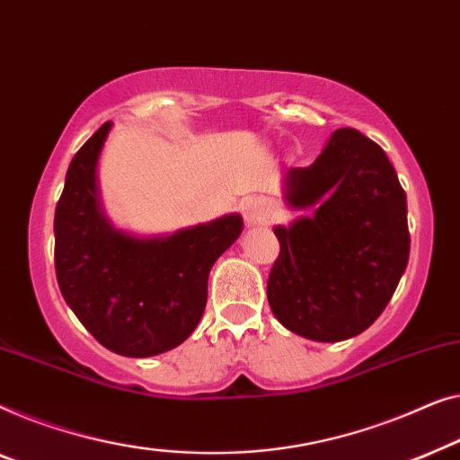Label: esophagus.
<instances>
[{"instance_id":"1","label":"esophagus","mask_w":460,"mask_h":460,"mask_svg":"<svg viewBox=\"0 0 460 460\" xmlns=\"http://www.w3.org/2000/svg\"><path fill=\"white\" fill-rule=\"evenodd\" d=\"M242 210H243L245 221H248L250 225L269 223L270 217H273V204H270L269 199L262 196L245 198L242 204Z\"/></svg>"}]
</instances>
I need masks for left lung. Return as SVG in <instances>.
<instances>
[{"mask_svg":"<svg viewBox=\"0 0 460 460\" xmlns=\"http://www.w3.org/2000/svg\"><path fill=\"white\" fill-rule=\"evenodd\" d=\"M286 199L314 208L275 227L279 256L267 297L277 321L314 341H341L384 313L409 264L406 193L381 147L338 128L306 168H289Z\"/></svg>","mask_w":460,"mask_h":460,"instance_id":"8db88e82","label":"left lung"}]
</instances>
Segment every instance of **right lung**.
Listing matches in <instances>:
<instances>
[{
    "label": "right lung",
    "mask_w": 460,
    "mask_h": 460,
    "mask_svg": "<svg viewBox=\"0 0 460 460\" xmlns=\"http://www.w3.org/2000/svg\"><path fill=\"white\" fill-rule=\"evenodd\" d=\"M110 125L75 154L54 217V262L64 300L87 332L122 357L146 358L190 338L208 300L212 264L242 233L229 215L174 235L137 239L102 215L95 166Z\"/></svg>",
    "instance_id": "obj_1"
}]
</instances>
